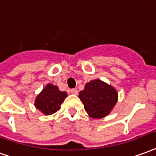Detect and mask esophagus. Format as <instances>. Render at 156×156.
I'll return each mask as SVG.
<instances>
[{
    "label": "esophagus",
    "mask_w": 156,
    "mask_h": 156,
    "mask_svg": "<svg viewBox=\"0 0 156 156\" xmlns=\"http://www.w3.org/2000/svg\"><path fill=\"white\" fill-rule=\"evenodd\" d=\"M70 93L72 94H78V90L76 89H70Z\"/></svg>",
    "instance_id": "34e87169"
}]
</instances>
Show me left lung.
<instances>
[{
    "instance_id": "8db88e82",
    "label": "left lung",
    "mask_w": 156,
    "mask_h": 156,
    "mask_svg": "<svg viewBox=\"0 0 156 156\" xmlns=\"http://www.w3.org/2000/svg\"><path fill=\"white\" fill-rule=\"evenodd\" d=\"M78 97L90 117L103 118L110 114L116 104L118 94L112 85L101 79H94L86 83Z\"/></svg>"
}]
</instances>
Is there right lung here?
Returning <instances> with one entry per match:
<instances>
[{
	"label": "right lung",
	"mask_w": 156,
	"mask_h": 156,
	"mask_svg": "<svg viewBox=\"0 0 156 156\" xmlns=\"http://www.w3.org/2000/svg\"><path fill=\"white\" fill-rule=\"evenodd\" d=\"M67 96V94L65 91H60L57 86L48 83L37 95L34 105L44 115H51L59 111Z\"/></svg>",
	"instance_id": "obj_1"
}]
</instances>
